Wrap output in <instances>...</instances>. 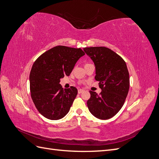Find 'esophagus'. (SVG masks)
Wrapping results in <instances>:
<instances>
[{
    "label": "esophagus",
    "mask_w": 159,
    "mask_h": 159,
    "mask_svg": "<svg viewBox=\"0 0 159 159\" xmlns=\"http://www.w3.org/2000/svg\"><path fill=\"white\" fill-rule=\"evenodd\" d=\"M83 91H84L83 89H79L78 90V93H83Z\"/></svg>",
    "instance_id": "1"
}]
</instances>
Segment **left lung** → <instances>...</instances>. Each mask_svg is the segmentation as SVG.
<instances>
[{
  "label": "left lung",
  "instance_id": "8db88e82",
  "mask_svg": "<svg viewBox=\"0 0 159 159\" xmlns=\"http://www.w3.org/2000/svg\"><path fill=\"white\" fill-rule=\"evenodd\" d=\"M93 61L95 79L99 82L101 93L89 91L87 102L89 112L99 119L113 117L123 107L129 89V74L126 63L114 51L104 47L83 49Z\"/></svg>",
  "mask_w": 159,
  "mask_h": 159
}]
</instances>
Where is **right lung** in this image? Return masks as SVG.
<instances>
[{"label":"right lung","mask_w":159,"mask_h":159,"mask_svg":"<svg viewBox=\"0 0 159 159\" xmlns=\"http://www.w3.org/2000/svg\"><path fill=\"white\" fill-rule=\"evenodd\" d=\"M84 55L79 48L56 46L38 57L30 73L32 101L39 112L50 120H59L69 112L78 90L62 88L60 79L69 76L76 63Z\"/></svg>","instance_id":"obj_1"}]
</instances>
